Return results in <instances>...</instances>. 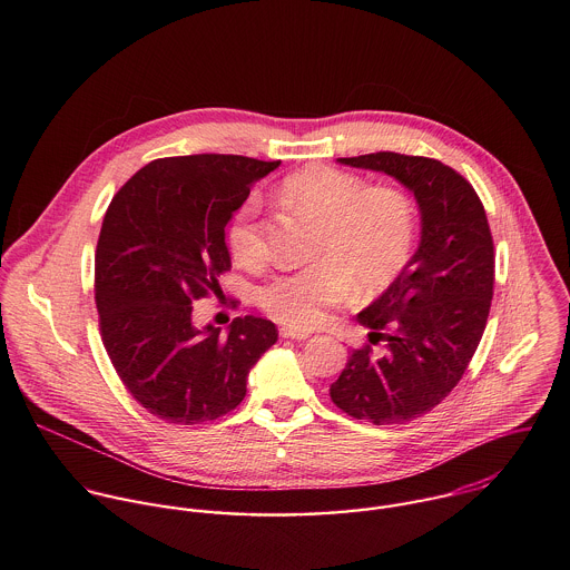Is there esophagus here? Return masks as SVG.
Returning a JSON list of instances; mask_svg holds the SVG:
<instances>
[{
	"mask_svg": "<svg viewBox=\"0 0 570 570\" xmlns=\"http://www.w3.org/2000/svg\"><path fill=\"white\" fill-rule=\"evenodd\" d=\"M279 336L282 338H293V341H306L308 334L306 332H299V330H291V327H284L279 330Z\"/></svg>",
	"mask_w": 570,
	"mask_h": 570,
	"instance_id": "obj_1",
	"label": "esophagus"
}]
</instances>
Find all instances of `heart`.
Masks as SVG:
<instances>
[{
	"mask_svg": "<svg viewBox=\"0 0 570 570\" xmlns=\"http://www.w3.org/2000/svg\"><path fill=\"white\" fill-rule=\"evenodd\" d=\"M286 200L304 212L320 236L317 264L277 275L259 288V306L293 330H313L327 311L350 299L354 286L374 295L390 288L409 266L415 248L417 212L399 187H367L361 178L332 167H308L284 183ZM259 203L240 207L227 232L232 257L255 268L266 259L257 220Z\"/></svg>",
	"mask_w": 570,
	"mask_h": 570,
	"instance_id": "1",
	"label": "heart"
}]
</instances>
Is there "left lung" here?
<instances>
[{"instance_id":"obj_1","label":"left lung","mask_w":570,"mask_h":570,"mask_svg":"<svg viewBox=\"0 0 570 570\" xmlns=\"http://www.w3.org/2000/svg\"><path fill=\"white\" fill-rule=\"evenodd\" d=\"M338 161L409 187L422 243L401 277L358 313L370 343L352 352L330 394L354 420L409 424L451 394L478 350L494 295L492 229L475 189L440 159L381 150ZM379 340L383 353L371 350Z\"/></svg>"}]
</instances>
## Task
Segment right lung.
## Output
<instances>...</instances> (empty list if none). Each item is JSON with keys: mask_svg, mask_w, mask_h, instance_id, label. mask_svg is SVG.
<instances>
[{"mask_svg": "<svg viewBox=\"0 0 570 570\" xmlns=\"http://www.w3.org/2000/svg\"><path fill=\"white\" fill-rule=\"evenodd\" d=\"M279 167L243 155L159 157L112 198L95 255L104 347L153 417L194 426L232 413L253 365L277 343L271 320L236 317L227 336L194 327V302L232 268L225 227Z\"/></svg>", "mask_w": 570, "mask_h": 570, "instance_id": "right-lung-1", "label": "right lung"}]
</instances>
